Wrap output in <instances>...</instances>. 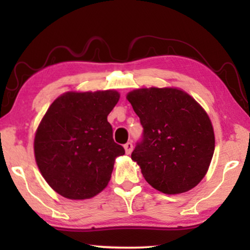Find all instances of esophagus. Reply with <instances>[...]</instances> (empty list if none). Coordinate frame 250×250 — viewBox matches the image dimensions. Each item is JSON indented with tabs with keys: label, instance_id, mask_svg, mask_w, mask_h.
<instances>
[{
	"label": "esophagus",
	"instance_id": "obj_1",
	"mask_svg": "<svg viewBox=\"0 0 250 250\" xmlns=\"http://www.w3.org/2000/svg\"><path fill=\"white\" fill-rule=\"evenodd\" d=\"M124 146H125V153L126 154H130L131 152H132V150H133V146H132V143H131V142L125 143Z\"/></svg>",
	"mask_w": 250,
	"mask_h": 250
}]
</instances>
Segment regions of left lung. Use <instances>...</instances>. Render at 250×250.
<instances>
[{"label":"left lung","instance_id":"8db88e82","mask_svg":"<svg viewBox=\"0 0 250 250\" xmlns=\"http://www.w3.org/2000/svg\"><path fill=\"white\" fill-rule=\"evenodd\" d=\"M126 99L140 118L143 140L131 159L146 181L164 194L185 193L208 171L215 134L204 108L174 87L139 88Z\"/></svg>","mask_w":250,"mask_h":250}]
</instances>
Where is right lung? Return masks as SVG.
I'll return each instance as SVG.
<instances>
[{"label":"right lung","instance_id":"1","mask_svg":"<svg viewBox=\"0 0 250 250\" xmlns=\"http://www.w3.org/2000/svg\"><path fill=\"white\" fill-rule=\"evenodd\" d=\"M119 99L113 89L67 91L42 118L34 154L41 174L59 195L88 200L107 188L116 159L125 154L107 119Z\"/></svg>","mask_w":250,"mask_h":250}]
</instances>
